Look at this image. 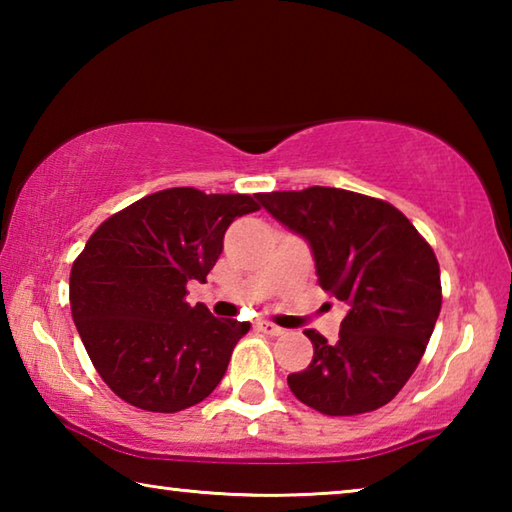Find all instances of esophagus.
<instances>
[{
	"label": "esophagus",
	"mask_w": 512,
	"mask_h": 512,
	"mask_svg": "<svg viewBox=\"0 0 512 512\" xmlns=\"http://www.w3.org/2000/svg\"><path fill=\"white\" fill-rule=\"evenodd\" d=\"M257 329H259V332L271 334V336H280V334H284V329H282V327H277L275 323H271V320H257Z\"/></svg>",
	"instance_id": "1"
}]
</instances>
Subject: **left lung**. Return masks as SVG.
I'll return each instance as SVG.
<instances>
[{"label": "left lung", "instance_id": "left-lung-1", "mask_svg": "<svg viewBox=\"0 0 512 512\" xmlns=\"http://www.w3.org/2000/svg\"><path fill=\"white\" fill-rule=\"evenodd\" d=\"M257 201L307 239L318 284L348 305L336 343L305 332L314 359L287 377L291 393L325 415L388 404L418 368L443 305L431 246L397 207L348 189L307 187Z\"/></svg>", "mask_w": 512, "mask_h": 512}]
</instances>
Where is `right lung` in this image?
<instances>
[{"mask_svg": "<svg viewBox=\"0 0 512 512\" xmlns=\"http://www.w3.org/2000/svg\"><path fill=\"white\" fill-rule=\"evenodd\" d=\"M257 194L162 189L103 221L74 259L69 305L94 368L137 409L176 413L203 402L250 323L192 307L228 225L257 212Z\"/></svg>", "mask_w": 512, "mask_h": 512, "instance_id": "obj_1", "label": "right lung"}]
</instances>
